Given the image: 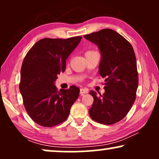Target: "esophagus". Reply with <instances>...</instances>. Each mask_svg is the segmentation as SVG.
<instances>
[{
	"label": "esophagus",
	"instance_id": "34e87169",
	"mask_svg": "<svg viewBox=\"0 0 159 159\" xmlns=\"http://www.w3.org/2000/svg\"><path fill=\"white\" fill-rule=\"evenodd\" d=\"M88 89H85V88H81L80 89V93L81 95H83V94H85V93H88Z\"/></svg>",
	"mask_w": 159,
	"mask_h": 159
}]
</instances>
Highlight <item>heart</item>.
<instances>
[{"mask_svg":"<svg viewBox=\"0 0 159 159\" xmlns=\"http://www.w3.org/2000/svg\"><path fill=\"white\" fill-rule=\"evenodd\" d=\"M91 52H93V51H87L85 52V54L89 53H91Z\"/></svg>","mask_w":159,"mask_h":159,"instance_id":"1","label":"heart"}]
</instances>
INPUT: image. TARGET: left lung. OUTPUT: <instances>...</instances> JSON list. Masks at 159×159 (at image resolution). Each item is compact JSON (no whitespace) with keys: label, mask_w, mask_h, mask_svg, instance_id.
Instances as JSON below:
<instances>
[{"label":"left lung","mask_w":159,"mask_h":159,"mask_svg":"<svg viewBox=\"0 0 159 159\" xmlns=\"http://www.w3.org/2000/svg\"><path fill=\"white\" fill-rule=\"evenodd\" d=\"M98 45L101 52L99 74L105 78V93L97 95L93 90L91 119L110 125L127 116L136 98L138 72L136 57L131 44L114 30L103 29L84 36Z\"/></svg>","instance_id":"1"}]
</instances>
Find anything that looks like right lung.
Masks as SVG:
<instances>
[{"label": "right lung", "mask_w": 159, "mask_h": 159, "mask_svg": "<svg viewBox=\"0 0 159 159\" xmlns=\"http://www.w3.org/2000/svg\"><path fill=\"white\" fill-rule=\"evenodd\" d=\"M81 39H41L24 58L19 90L26 111L39 125L51 127L62 123L79 97L80 89L76 86L58 91L54 82L65 71L66 58Z\"/></svg>", "instance_id": "1"}]
</instances>
